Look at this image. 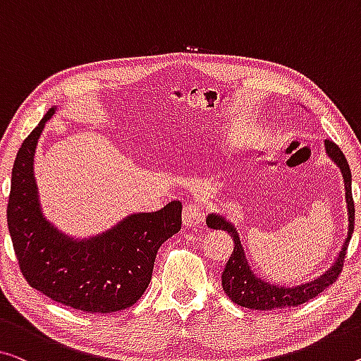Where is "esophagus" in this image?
I'll use <instances>...</instances> for the list:
<instances>
[{
    "instance_id": "1",
    "label": "esophagus",
    "mask_w": 361,
    "mask_h": 361,
    "mask_svg": "<svg viewBox=\"0 0 361 361\" xmlns=\"http://www.w3.org/2000/svg\"><path fill=\"white\" fill-rule=\"evenodd\" d=\"M182 219H184V226L197 227L204 221V213L197 207V204L188 203L184 207V212H182Z\"/></svg>"
}]
</instances>
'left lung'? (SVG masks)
Instances as JSON below:
<instances>
[{
    "instance_id": "left-lung-1",
    "label": "left lung",
    "mask_w": 361,
    "mask_h": 361,
    "mask_svg": "<svg viewBox=\"0 0 361 361\" xmlns=\"http://www.w3.org/2000/svg\"><path fill=\"white\" fill-rule=\"evenodd\" d=\"M324 152L331 161L339 168L343 179V192H345L347 208V235L334 262H332V264L323 274L316 277V279L303 282V284L298 286H282L259 277L252 269L250 263H248L245 248L242 245L235 224L221 213L208 214V227L227 232L232 237V240H234V252H232L229 262L226 263L223 276H221V282H223L226 295L234 303L250 310H259V312L298 307V305L312 300L318 293L324 292L331 284H334L337 276L341 274L343 258H345L348 242H350L353 232L355 221V207L352 200V173L345 157H343L341 148L336 143L324 140Z\"/></svg>"
}]
</instances>
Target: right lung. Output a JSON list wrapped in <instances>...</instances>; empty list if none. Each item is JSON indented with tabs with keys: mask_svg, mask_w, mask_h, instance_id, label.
I'll use <instances>...</instances> for the list:
<instances>
[{
	"mask_svg": "<svg viewBox=\"0 0 361 361\" xmlns=\"http://www.w3.org/2000/svg\"><path fill=\"white\" fill-rule=\"evenodd\" d=\"M53 106L22 143L13 166L8 227L16 257L33 289L85 313H113L134 305L152 281L158 248L180 231L182 203L132 213L90 237L66 234L47 219L33 173L37 143Z\"/></svg>",
	"mask_w": 361,
	"mask_h": 361,
	"instance_id": "1",
	"label": "right lung"
}]
</instances>
